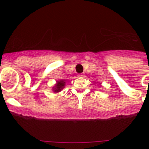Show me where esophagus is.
Returning <instances> with one entry per match:
<instances>
[{"label":"esophagus","instance_id":"1","mask_svg":"<svg viewBox=\"0 0 149 149\" xmlns=\"http://www.w3.org/2000/svg\"><path fill=\"white\" fill-rule=\"evenodd\" d=\"M78 76L79 77H84V74H79Z\"/></svg>","mask_w":149,"mask_h":149}]
</instances>
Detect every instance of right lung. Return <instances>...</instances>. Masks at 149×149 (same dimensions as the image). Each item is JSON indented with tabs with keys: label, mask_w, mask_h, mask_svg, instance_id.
Returning a JSON list of instances; mask_svg holds the SVG:
<instances>
[{
	"label": "right lung",
	"mask_w": 149,
	"mask_h": 149,
	"mask_svg": "<svg viewBox=\"0 0 149 149\" xmlns=\"http://www.w3.org/2000/svg\"><path fill=\"white\" fill-rule=\"evenodd\" d=\"M65 85V82H64V81H63V80H60V81H57L56 84H55V86L53 87V91L54 93H59L64 88Z\"/></svg>",
	"instance_id": "obj_1"
}]
</instances>
